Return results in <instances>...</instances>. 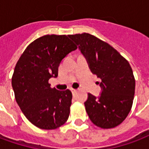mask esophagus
I'll return each mask as SVG.
<instances>
[{"mask_svg":"<svg viewBox=\"0 0 149 149\" xmlns=\"http://www.w3.org/2000/svg\"><path fill=\"white\" fill-rule=\"evenodd\" d=\"M70 91H71V92H72V93H75L76 91H77V90H75V89H73V88H71V89H70Z\"/></svg>","mask_w":149,"mask_h":149,"instance_id":"esophagus-1","label":"esophagus"}]
</instances>
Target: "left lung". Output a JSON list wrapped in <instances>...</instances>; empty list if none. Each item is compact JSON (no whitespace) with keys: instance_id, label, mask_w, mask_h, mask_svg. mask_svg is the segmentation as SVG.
Wrapping results in <instances>:
<instances>
[{"instance_id":"8db88e82","label":"left lung","mask_w":149,"mask_h":149,"mask_svg":"<svg viewBox=\"0 0 149 149\" xmlns=\"http://www.w3.org/2000/svg\"><path fill=\"white\" fill-rule=\"evenodd\" d=\"M87 61L91 72L102 80L99 97L88 94L86 111L93 123L111 129L123 121L131 110L135 79L129 62L109 43L88 33L70 35Z\"/></svg>"}]
</instances>
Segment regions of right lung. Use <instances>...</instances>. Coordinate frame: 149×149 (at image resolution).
I'll list each match as a JSON object with an SVG mask.
<instances>
[{
    "instance_id": "1",
    "label": "right lung",
    "mask_w": 149,
    "mask_h": 149,
    "mask_svg": "<svg viewBox=\"0 0 149 149\" xmlns=\"http://www.w3.org/2000/svg\"><path fill=\"white\" fill-rule=\"evenodd\" d=\"M77 47L69 36L46 35L27 47L17 61L12 86L27 119L42 130H55L69 118L72 94L51 88L62 60Z\"/></svg>"
}]
</instances>
